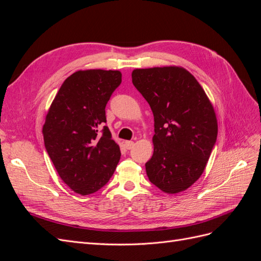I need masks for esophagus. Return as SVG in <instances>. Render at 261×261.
Here are the masks:
<instances>
[{
	"label": "esophagus",
	"instance_id": "34e87169",
	"mask_svg": "<svg viewBox=\"0 0 261 261\" xmlns=\"http://www.w3.org/2000/svg\"><path fill=\"white\" fill-rule=\"evenodd\" d=\"M134 145H135V144H134V141H129V140L125 141V148L127 150H130L134 147Z\"/></svg>",
	"mask_w": 261,
	"mask_h": 261
}]
</instances>
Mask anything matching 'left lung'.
<instances>
[{
  "label": "left lung",
  "instance_id": "obj_1",
  "mask_svg": "<svg viewBox=\"0 0 261 261\" xmlns=\"http://www.w3.org/2000/svg\"><path fill=\"white\" fill-rule=\"evenodd\" d=\"M132 81L152 110L153 154L149 180L162 192L186 191L206 168L217 141L218 122L209 98L183 67L138 68Z\"/></svg>",
  "mask_w": 261,
  "mask_h": 261
}]
</instances>
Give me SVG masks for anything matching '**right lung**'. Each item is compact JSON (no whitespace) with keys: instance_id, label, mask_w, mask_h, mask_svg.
Segmentation results:
<instances>
[{"instance_id":"1","label":"right lung","mask_w":261,"mask_h":261,"mask_svg":"<svg viewBox=\"0 0 261 261\" xmlns=\"http://www.w3.org/2000/svg\"><path fill=\"white\" fill-rule=\"evenodd\" d=\"M122 83L120 70H78L55 96L42 128L44 146L62 180L77 194L90 195L111 178L120 161L106 106Z\"/></svg>"}]
</instances>
